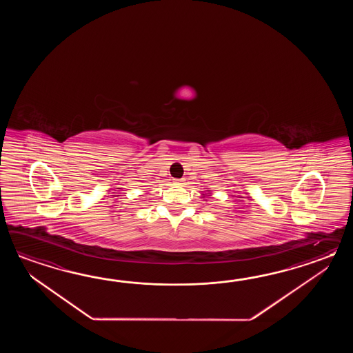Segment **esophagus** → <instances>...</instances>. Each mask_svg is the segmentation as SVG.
Segmentation results:
<instances>
[{
	"mask_svg": "<svg viewBox=\"0 0 353 353\" xmlns=\"http://www.w3.org/2000/svg\"><path fill=\"white\" fill-rule=\"evenodd\" d=\"M174 183L176 184V185H181V184H184V179L181 178V179H174Z\"/></svg>",
	"mask_w": 353,
	"mask_h": 353,
	"instance_id": "esophagus-1",
	"label": "esophagus"
}]
</instances>
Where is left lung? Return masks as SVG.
<instances>
[{
	"label": "left lung",
	"instance_id": "left-lung-1",
	"mask_svg": "<svg viewBox=\"0 0 353 353\" xmlns=\"http://www.w3.org/2000/svg\"><path fill=\"white\" fill-rule=\"evenodd\" d=\"M205 195H208V194H203V196H205Z\"/></svg>",
	"mask_w": 353,
	"mask_h": 353
}]
</instances>
